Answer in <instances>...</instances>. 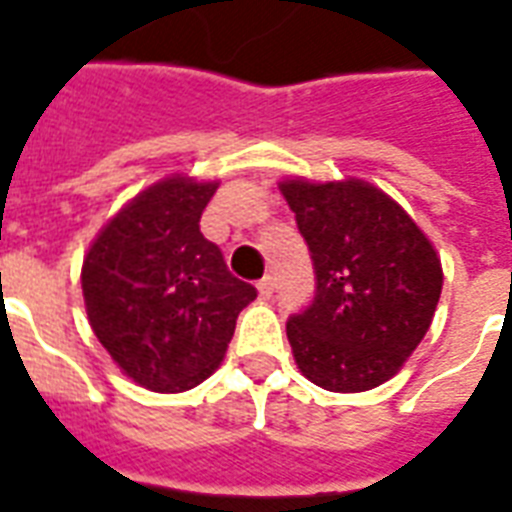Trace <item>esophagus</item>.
Wrapping results in <instances>:
<instances>
[{
    "label": "esophagus",
    "mask_w": 512,
    "mask_h": 512,
    "mask_svg": "<svg viewBox=\"0 0 512 512\" xmlns=\"http://www.w3.org/2000/svg\"><path fill=\"white\" fill-rule=\"evenodd\" d=\"M256 288H259L261 299H270L272 294H275V278H272V275H264V278L256 283Z\"/></svg>",
    "instance_id": "34e87169"
}]
</instances>
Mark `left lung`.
Returning a JSON list of instances; mask_svg holds the SVG:
<instances>
[{
	"mask_svg": "<svg viewBox=\"0 0 512 512\" xmlns=\"http://www.w3.org/2000/svg\"><path fill=\"white\" fill-rule=\"evenodd\" d=\"M315 270L313 302L288 318L299 372L326 391L394 378L429 332L443 291L437 251L416 221L364 180H283Z\"/></svg>",
	"mask_w": 512,
	"mask_h": 512,
	"instance_id": "left-lung-1",
	"label": "left lung"
}]
</instances>
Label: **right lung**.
I'll return each mask as SVG.
<instances>
[{"instance_id": "right-lung-1", "label": "right lung", "mask_w": 512, "mask_h": 512, "mask_svg": "<svg viewBox=\"0 0 512 512\" xmlns=\"http://www.w3.org/2000/svg\"><path fill=\"white\" fill-rule=\"evenodd\" d=\"M218 183L172 175L107 221L83 259V299L96 340L151 391H186L224 359L256 288L229 272L199 232Z\"/></svg>"}]
</instances>
